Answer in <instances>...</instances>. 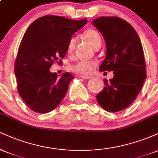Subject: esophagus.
<instances>
[{
  "label": "esophagus",
  "mask_w": 158,
  "mask_h": 158,
  "mask_svg": "<svg viewBox=\"0 0 158 158\" xmlns=\"http://www.w3.org/2000/svg\"><path fill=\"white\" fill-rule=\"evenodd\" d=\"M81 77L84 79H89L92 78V77H90V76H87V75H81Z\"/></svg>",
  "instance_id": "esophagus-1"
}]
</instances>
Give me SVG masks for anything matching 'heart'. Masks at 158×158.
I'll list each match as a JSON object with an SVG mask.
<instances>
[{"mask_svg": "<svg viewBox=\"0 0 158 158\" xmlns=\"http://www.w3.org/2000/svg\"><path fill=\"white\" fill-rule=\"evenodd\" d=\"M83 36L90 45L94 48L98 45H101L102 43V38L97 30L94 29H88L85 30L83 33ZM76 47V39L71 37L69 40L68 45H67V54L68 56H72L74 52V49ZM97 63L94 61L88 60H80L77 61L70 67L72 71L77 73L81 74V75H88L93 72Z\"/></svg>", "mask_w": 158, "mask_h": 158, "instance_id": "1", "label": "heart"}]
</instances>
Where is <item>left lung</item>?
<instances>
[{
	"label": "left lung",
	"instance_id": "1",
	"mask_svg": "<svg viewBox=\"0 0 158 158\" xmlns=\"http://www.w3.org/2000/svg\"><path fill=\"white\" fill-rule=\"evenodd\" d=\"M92 24L102 33L106 45V59L100 71H113L114 77L104 80L97 102L108 112L122 110L131 104L146 79L142 44L131 24L118 17H99Z\"/></svg>",
	"mask_w": 158,
	"mask_h": 158
}]
</instances>
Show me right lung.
I'll use <instances>...</instances> for the list:
<instances>
[{
  "instance_id": "1",
  "label": "right lung",
  "mask_w": 158,
  "mask_h": 158,
  "mask_svg": "<svg viewBox=\"0 0 158 158\" xmlns=\"http://www.w3.org/2000/svg\"><path fill=\"white\" fill-rule=\"evenodd\" d=\"M88 22L56 15H45L32 22L23 36L15 63L19 93L27 106L37 113H48L59 106L73 77H58L50 68L67 54L71 36Z\"/></svg>"
}]
</instances>
